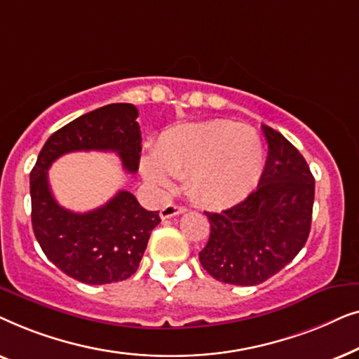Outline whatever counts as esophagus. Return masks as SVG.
I'll list each match as a JSON object with an SVG mask.
<instances>
[{
	"label": "esophagus",
	"mask_w": 359,
	"mask_h": 359,
	"mask_svg": "<svg viewBox=\"0 0 359 359\" xmlns=\"http://www.w3.org/2000/svg\"><path fill=\"white\" fill-rule=\"evenodd\" d=\"M186 212V209L183 208V205H176V204H166L163 209L160 210V217L161 219H170L173 217V215H180Z\"/></svg>",
	"instance_id": "esophagus-1"
}]
</instances>
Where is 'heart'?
<instances>
[{
    "mask_svg": "<svg viewBox=\"0 0 359 359\" xmlns=\"http://www.w3.org/2000/svg\"><path fill=\"white\" fill-rule=\"evenodd\" d=\"M262 168L258 134L230 121L171 127L156 140L154 160L142 161L144 178L160 189L170 188V175H186L188 193L205 205H225L247 196Z\"/></svg>",
    "mask_w": 359,
    "mask_h": 359,
    "instance_id": "b5f03b06",
    "label": "heart"
}]
</instances>
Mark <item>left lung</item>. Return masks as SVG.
Returning <instances> with one entry per match:
<instances>
[{
  "mask_svg": "<svg viewBox=\"0 0 359 359\" xmlns=\"http://www.w3.org/2000/svg\"><path fill=\"white\" fill-rule=\"evenodd\" d=\"M268 158L257 191L220 212H205L210 235L199 262L217 281L257 286L296 258L312 222L316 180L286 137L263 126Z\"/></svg>",
  "mask_w": 359,
  "mask_h": 359,
  "instance_id": "8db88e82",
  "label": "left lung"
}]
</instances>
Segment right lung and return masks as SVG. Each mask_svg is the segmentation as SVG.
<instances>
[{
    "mask_svg": "<svg viewBox=\"0 0 359 359\" xmlns=\"http://www.w3.org/2000/svg\"><path fill=\"white\" fill-rule=\"evenodd\" d=\"M134 104L116 102L83 114L48 137L31 171L32 229L46 257L76 281L109 284L137 271L150 233L160 224L158 210L119 191L90 212L62 208L48 186L47 171L70 151H116L127 173L139 170L142 135Z\"/></svg>",
    "mask_w": 359,
    "mask_h": 359,
    "instance_id": "add662e5",
    "label": "right lung"
}]
</instances>
